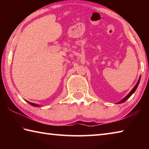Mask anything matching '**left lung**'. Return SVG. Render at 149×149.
Segmentation results:
<instances>
[{
    "mask_svg": "<svg viewBox=\"0 0 149 149\" xmlns=\"http://www.w3.org/2000/svg\"><path fill=\"white\" fill-rule=\"evenodd\" d=\"M140 79H141V77H139V80H138V81H137V84L135 85V86L133 87V89L131 91V92L129 93V94H128L127 96H126V97H125V98H123V99L121 100V101H120V102H118V104H120V103H122V102H124L125 100H127L128 99H129V98L131 97V96H132L133 94V93H134L135 91V90L137 89V87H138V85H139V81H140Z\"/></svg>",
    "mask_w": 149,
    "mask_h": 149,
    "instance_id": "left-lung-1",
    "label": "left lung"
}]
</instances>
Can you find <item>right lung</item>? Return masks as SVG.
<instances>
[{
  "mask_svg": "<svg viewBox=\"0 0 149 149\" xmlns=\"http://www.w3.org/2000/svg\"><path fill=\"white\" fill-rule=\"evenodd\" d=\"M27 102L29 103V104H30L31 105H32V106H33V107H39V105L38 104H34V103H32V102H28V101H27Z\"/></svg>",
  "mask_w": 149,
  "mask_h": 149,
  "instance_id": "right-lung-1",
  "label": "right lung"
}]
</instances>
